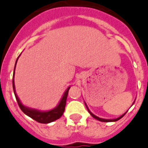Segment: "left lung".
Here are the masks:
<instances>
[{"mask_svg": "<svg viewBox=\"0 0 148 148\" xmlns=\"http://www.w3.org/2000/svg\"><path fill=\"white\" fill-rule=\"evenodd\" d=\"M85 105H86V108H87V110H88V112H89V114L91 115H92V117H93L94 119H97V120H98V121H102V122H113V121H119V119H121L122 118V117H124V115H125L126 113H127V112H126L125 113H124V114H123V115H121L120 117H119V118H117V119H101V118H99V117H97V116H96V115H95L93 114V113L92 112L90 111L89 110V109H88V106H87V105H86V103H85Z\"/></svg>", "mask_w": 148, "mask_h": 148, "instance_id": "1", "label": "left lung"}]
</instances>
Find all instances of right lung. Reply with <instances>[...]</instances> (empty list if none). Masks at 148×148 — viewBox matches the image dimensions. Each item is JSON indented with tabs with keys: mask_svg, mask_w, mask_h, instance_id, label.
I'll return each mask as SVG.
<instances>
[{
	"mask_svg": "<svg viewBox=\"0 0 148 148\" xmlns=\"http://www.w3.org/2000/svg\"><path fill=\"white\" fill-rule=\"evenodd\" d=\"M19 56H20V55H19ZM18 57L17 60H16L15 68H14L13 78H12V87H13V91L14 94H15V98H16L19 107H20V109L21 110V111H22L25 115H27V116L30 117L31 119H33V120L36 121L38 123H42V124H48V123H51V122L54 121L59 119L60 117L62 115L64 111H65L67 97H68V94H69V89H70L71 86L68 87V88L65 90V92H64L63 96H62V99L60 100L59 104L57 105L54 109H53V110H48V111H40V110H35V109H31V108L27 107V106H24V105L22 104V103L21 102L20 99L18 98L17 94H16V92H15V83H14L15 69Z\"/></svg>",
	"mask_w": 148,
	"mask_h": 148,
	"instance_id": "right-lung-1",
	"label": "right lung"
}]
</instances>
